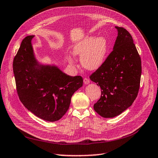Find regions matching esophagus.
I'll list each match as a JSON object with an SVG mask.
<instances>
[{
  "label": "esophagus",
  "instance_id": "obj_1",
  "mask_svg": "<svg viewBox=\"0 0 158 158\" xmlns=\"http://www.w3.org/2000/svg\"><path fill=\"white\" fill-rule=\"evenodd\" d=\"M84 83H85V85H88V84L90 83L89 79L87 78H84Z\"/></svg>",
  "mask_w": 158,
  "mask_h": 158
}]
</instances>
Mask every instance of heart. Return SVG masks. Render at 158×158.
I'll list each match as a JSON object with an SVG mask.
<instances>
[{
	"instance_id": "obj_1",
	"label": "heart",
	"mask_w": 158,
	"mask_h": 158,
	"mask_svg": "<svg viewBox=\"0 0 158 158\" xmlns=\"http://www.w3.org/2000/svg\"><path fill=\"white\" fill-rule=\"evenodd\" d=\"M108 44L104 37L93 36L84 38L73 46L76 55H81V64L88 70H96L104 62L107 54ZM72 62V59H69Z\"/></svg>"
}]
</instances>
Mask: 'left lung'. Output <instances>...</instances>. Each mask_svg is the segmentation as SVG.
<instances>
[{"label": "left lung", "instance_id": "1", "mask_svg": "<svg viewBox=\"0 0 158 158\" xmlns=\"http://www.w3.org/2000/svg\"><path fill=\"white\" fill-rule=\"evenodd\" d=\"M115 28L118 36L113 50L90 76L102 91L93 108L104 118L119 115L133 104L139 91L142 72L140 56L131 35L124 28Z\"/></svg>", "mask_w": 158, "mask_h": 158}]
</instances>
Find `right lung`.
<instances>
[{
  "label": "right lung",
  "mask_w": 158,
  "mask_h": 158,
  "mask_svg": "<svg viewBox=\"0 0 158 158\" xmlns=\"http://www.w3.org/2000/svg\"><path fill=\"white\" fill-rule=\"evenodd\" d=\"M26 37L14 57L13 70L20 100L28 110L47 121H56L69 109L71 98L81 87L80 76L65 74L55 65H41L35 59L31 41Z\"/></svg>",
  "instance_id": "right-lung-1"
}]
</instances>
